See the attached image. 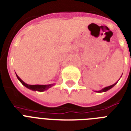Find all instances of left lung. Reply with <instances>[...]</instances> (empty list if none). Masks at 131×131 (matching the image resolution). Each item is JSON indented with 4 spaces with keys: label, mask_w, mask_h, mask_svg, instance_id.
Instances as JSON below:
<instances>
[{
    "label": "left lung",
    "mask_w": 131,
    "mask_h": 131,
    "mask_svg": "<svg viewBox=\"0 0 131 131\" xmlns=\"http://www.w3.org/2000/svg\"><path fill=\"white\" fill-rule=\"evenodd\" d=\"M118 82V81H117V82H116V83H114V84H112V85H110V86H106V87L103 88V89H102L100 90V91H95V92H97V93H102V92H106V91H108V90L111 89H112V87H114V86L116 85V84L117 82Z\"/></svg>",
    "instance_id": "left-lung-1"
}]
</instances>
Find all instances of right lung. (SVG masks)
<instances>
[{"label":"right lung","mask_w":131,"mask_h":131,"mask_svg":"<svg viewBox=\"0 0 131 131\" xmlns=\"http://www.w3.org/2000/svg\"><path fill=\"white\" fill-rule=\"evenodd\" d=\"M16 76H17V78L18 79L20 82L24 86H26V88H28L29 89L32 90V91H40V92H43L45 91H47L49 89V88H51L52 86L55 85V83L54 84H35V85H30V84H26V82H24L16 74Z\"/></svg>","instance_id":"1"}]
</instances>
